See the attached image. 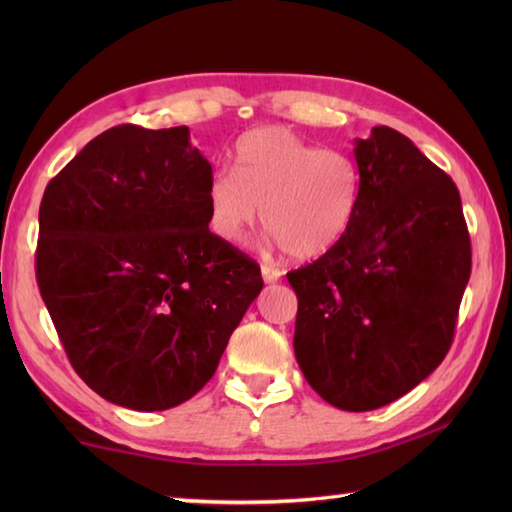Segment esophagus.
Listing matches in <instances>:
<instances>
[{
  "mask_svg": "<svg viewBox=\"0 0 512 512\" xmlns=\"http://www.w3.org/2000/svg\"><path fill=\"white\" fill-rule=\"evenodd\" d=\"M262 277H264L266 284H275V281H279V277H281V270L264 264V266H262Z\"/></svg>",
  "mask_w": 512,
  "mask_h": 512,
  "instance_id": "obj_1",
  "label": "esophagus"
}]
</instances>
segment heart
I'll list each match as a JSON object with an SVG mask.
<instances>
[{
	"label": "heart",
	"mask_w": 512,
	"mask_h": 512,
	"mask_svg": "<svg viewBox=\"0 0 512 512\" xmlns=\"http://www.w3.org/2000/svg\"><path fill=\"white\" fill-rule=\"evenodd\" d=\"M361 193V169L345 151L308 143L286 127H259L237 140L233 173L209 180L206 220L217 239L237 244L262 209L270 242L306 262L343 242Z\"/></svg>",
	"instance_id": "b5f03b06"
}]
</instances>
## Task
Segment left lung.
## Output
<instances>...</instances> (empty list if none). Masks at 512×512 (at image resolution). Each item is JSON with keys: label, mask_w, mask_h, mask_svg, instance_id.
Returning <instances> with one entry per match:
<instances>
[{"label": "left lung", "mask_w": 512, "mask_h": 512, "mask_svg": "<svg viewBox=\"0 0 512 512\" xmlns=\"http://www.w3.org/2000/svg\"><path fill=\"white\" fill-rule=\"evenodd\" d=\"M361 209L343 242L288 273L297 292L295 356L317 394L343 411L398 400L453 343L471 277L460 191L407 136L354 140Z\"/></svg>", "instance_id": "left-lung-1"}]
</instances>
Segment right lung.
<instances>
[{"mask_svg":"<svg viewBox=\"0 0 512 512\" xmlns=\"http://www.w3.org/2000/svg\"><path fill=\"white\" fill-rule=\"evenodd\" d=\"M211 178L189 127L118 125L43 193L41 299L76 374L114 405L165 411L198 394L264 288L209 231Z\"/></svg>","mask_w":512,"mask_h":512,"instance_id":"add662e5","label":"right lung"}]
</instances>
